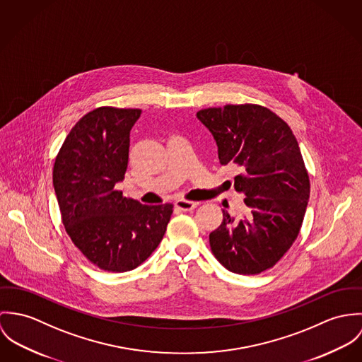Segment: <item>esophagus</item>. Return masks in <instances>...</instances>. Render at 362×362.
<instances>
[{
    "mask_svg": "<svg viewBox=\"0 0 362 362\" xmlns=\"http://www.w3.org/2000/svg\"><path fill=\"white\" fill-rule=\"evenodd\" d=\"M199 202H194V201L187 200H177L175 201V206L180 211H193L194 208H197Z\"/></svg>",
    "mask_w": 362,
    "mask_h": 362,
    "instance_id": "esophagus-1",
    "label": "esophagus"
}]
</instances>
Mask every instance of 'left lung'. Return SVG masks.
Returning a JSON list of instances; mask_svg holds the SVG:
<instances>
[{
  "mask_svg": "<svg viewBox=\"0 0 362 362\" xmlns=\"http://www.w3.org/2000/svg\"><path fill=\"white\" fill-rule=\"evenodd\" d=\"M196 117L211 132L219 162L240 166L235 189L245 196L241 214L223 209L222 223L209 233L211 250L233 274H261L297 239L305 215L310 179L298 143L265 107L225 105Z\"/></svg>",
  "mask_w": 362,
  "mask_h": 362,
  "instance_id": "1",
  "label": "left lung"
}]
</instances>
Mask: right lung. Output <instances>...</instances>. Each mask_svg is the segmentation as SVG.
<instances>
[{
    "label": "right lung",
    "mask_w": 362,
    "mask_h": 362,
    "mask_svg": "<svg viewBox=\"0 0 362 362\" xmlns=\"http://www.w3.org/2000/svg\"><path fill=\"white\" fill-rule=\"evenodd\" d=\"M141 110L97 108L65 139L52 183L68 235L87 259L108 272L143 264L158 247L172 204L143 205L117 192L129 162L130 130Z\"/></svg>",
    "instance_id": "add662e5"
}]
</instances>
